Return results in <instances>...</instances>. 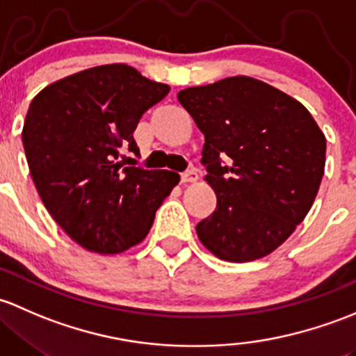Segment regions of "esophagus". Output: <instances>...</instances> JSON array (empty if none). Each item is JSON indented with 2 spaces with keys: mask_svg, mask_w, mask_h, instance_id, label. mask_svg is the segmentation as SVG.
<instances>
[{
  "mask_svg": "<svg viewBox=\"0 0 356 356\" xmlns=\"http://www.w3.org/2000/svg\"><path fill=\"white\" fill-rule=\"evenodd\" d=\"M199 179V175H197L195 170H188L185 173H181V181L183 183H195Z\"/></svg>",
  "mask_w": 356,
  "mask_h": 356,
  "instance_id": "34e87169",
  "label": "esophagus"
}]
</instances>
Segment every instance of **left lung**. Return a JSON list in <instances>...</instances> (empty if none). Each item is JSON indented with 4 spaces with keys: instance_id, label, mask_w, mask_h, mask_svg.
<instances>
[{
    "instance_id": "8db88e82",
    "label": "left lung",
    "mask_w": 356,
    "mask_h": 356,
    "mask_svg": "<svg viewBox=\"0 0 356 356\" xmlns=\"http://www.w3.org/2000/svg\"><path fill=\"white\" fill-rule=\"evenodd\" d=\"M178 101L204 134L205 179L218 195L216 211L197 225L199 240L228 262L273 254L317 197L322 130L302 102L252 76L188 87Z\"/></svg>"
}]
</instances>
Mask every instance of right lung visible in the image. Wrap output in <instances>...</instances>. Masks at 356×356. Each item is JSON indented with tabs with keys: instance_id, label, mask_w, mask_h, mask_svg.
<instances>
[{
	"instance_id": "1",
	"label": "right lung",
	"mask_w": 356,
	"mask_h": 356,
	"mask_svg": "<svg viewBox=\"0 0 356 356\" xmlns=\"http://www.w3.org/2000/svg\"><path fill=\"white\" fill-rule=\"evenodd\" d=\"M170 86L123 63L65 76L32 99L22 142L44 207L75 243L122 254L147 236L156 211L178 185L166 170L123 166L120 147L137 152L134 131Z\"/></svg>"
}]
</instances>
